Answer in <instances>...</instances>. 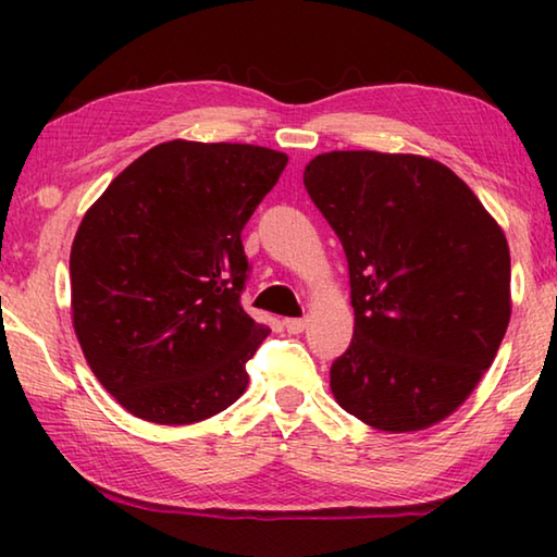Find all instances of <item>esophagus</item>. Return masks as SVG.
<instances>
[{"mask_svg":"<svg viewBox=\"0 0 557 557\" xmlns=\"http://www.w3.org/2000/svg\"><path fill=\"white\" fill-rule=\"evenodd\" d=\"M285 329L289 334H301L307 329V319H285Z\"/></svg>","mask_w":557,"mask_h":557,"instance_id":"34e87169","label":"esophagus"}]
</instances>
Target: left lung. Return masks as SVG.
I'll return each instance as SVG.
<instances>
[{
    "instance_id": "obj_1",
    "label": "left lung",
    "mask_w": 557,
    "mask_h": 557,
    "mask_svg": "<svg viewBox=\"0 0 557 557\" xmlns=\"http://www.w3.org/2000/svg\"><path fill=\"white\" fill-rule=\"evenodd\" d=\"M309 199L344 245L354 338L332 363L346 412L383 432L449 418L482 381L511 319V256L498 223L435 159L326 152Z\"/></svg>"
}]
</instances>
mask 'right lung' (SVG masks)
I'll return each instance as SVG.
<instances>
[{"label": "right lung", "instance_id": "right-lung-1", "mask_svg": "<svg viewBox=\"0 0 557 557\" xmlns=\"http://www.w3.org/2000/svg\"><path fill=\"white\" fill-rule=\"evenodd\" d=\"M287 154L256 145H157L112 178L71 248L73 329L112 398L157 425H191L248 388L270 334L245 314L240 233Z\"/></svg>", "mask_w": 557, "mask_h": 557}]
</instances>
